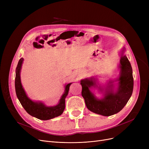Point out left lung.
Instances as JSON below:
<instances>
[{
    "label": "left lung",
    "instance_id": "left-lung-1",
    "mask_svg": "<svg viewBox=\"0 0 149 149\" xmlns=\"http://www.w3.org/2000/svg\"><path fill=\"white\" fill-rule=\"evenodd\" d=\"M124 49L120 59V75L116 81H118L117 91L113 93L109 86L104 98L98 100L90 91L89 88L95 84L94 80L86 79L81 81L82 86L81 95L84 99L87 108L91 112L103 116H111L119 112L130 99L134 88V78L130 63L126 56H123ZM112 82H111V83Z\"/></svg>",
    "mask_w": 149,
    "mask_h": 149
}]
</instances>
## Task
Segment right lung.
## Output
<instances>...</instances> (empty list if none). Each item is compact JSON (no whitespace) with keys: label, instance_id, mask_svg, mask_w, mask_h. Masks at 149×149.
Wrapping results in <instances>:
<instances>
[{"label":"right lung","instance_id":"right-lung-1","mask_svg":"<svg viewBox=\"0 0 149 149\" xmlns=\"http://www.w3.org/2000/svg\"><path fill=\"white\" fill-rule=\"evenodd\" d=\"M23 61V58H21L19 61L16 69H15V92L23 107L30 115L42 120H50L61 115L65 110V98L68 94L70 85L71 83L66 85L65 93L61 96L60 103L57 106L47 107L42 103L34 102L27 97L21 84L20 72Z\"/></svg>","mask_w":149,"mask_h":149}]
</instances>
